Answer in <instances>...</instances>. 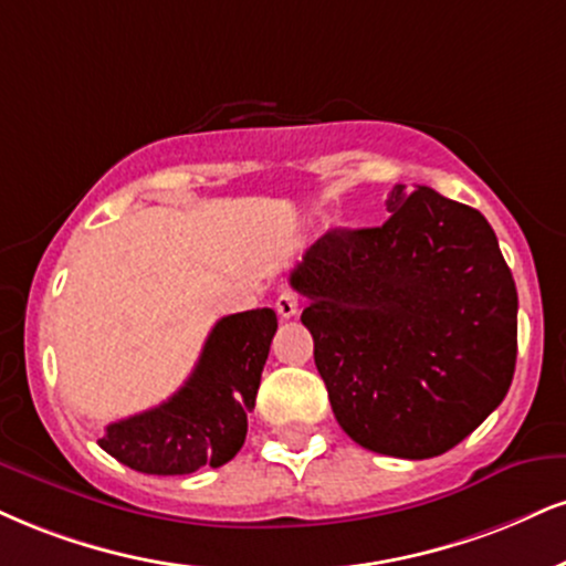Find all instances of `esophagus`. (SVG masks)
Segmentation results:
<instances>
[{"label":"esophagus","instance_id":"obj_1","mask_svg":"<svg viewBox=\"0 0 566 566\" xmlns=\"http://www.w3.org/2000/svg\"><path fill=\"white\" fill-rule=\"evenodd\" d=\"M276 313L282 318H292L297 313V295L295 292H290V290H284L282 295L276 297Z\"/></svg>","mask_w":566,"mask_h":566}]
</instances>
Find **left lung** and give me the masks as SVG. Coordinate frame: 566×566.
<instances>
[{"label": "left lung", "instance_id": "8db88e82", "mask_svg": "<svg viewBox=\"0 0 566 566\" xmlns=\"http://www.w3.org/2000/svg\"><path fill=\"white\" fill-rule=\"evenodd\" d=\"M390 218L332 229L290 274L332 411L398 459L451 451L506 398L516 287L480 210L395 184Z\"/></svg>", "mask_w": 566, "mask_h": 566}]
</instances>
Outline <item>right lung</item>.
<instances>
[{
  "label": "right lung",
  "instance_id": "right-lung-1",
  "mask_svg": "<svg viewBox=\"0 0 566 566\" xmlns=\"http://www.w3.org/2000/svg\"><path fill=\"white\" fill-rule=\"evenodd\" d=\"M276 313L255 308L216 322L195 371L166 403L107 424L99 448L145 474L223 467L242 448Z\"/></svg>",
  "mask_w": 566,
  "mask_h": 566
}]
</instances>
